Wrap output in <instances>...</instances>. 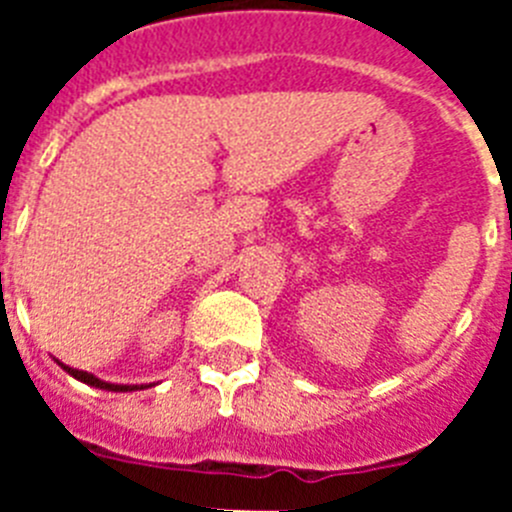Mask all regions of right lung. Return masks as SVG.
Instances as JSON below:
<instances>
[{
  "label": "right lung",
  "mask_w": 512,
  "mask_h": 512,
  "mask_svg": "<svg viewBox=\"0 0 512 512\" xmlns=\"http://www.w3.org/2000/svg\"><path fill=\"white\" fill-rule=\"evenodd\" d=\"M56 364L61 366L63 372L71 374L74 379H79V382L89 384V387H97V390H107V392H135V390H143V387H153V384H115V382H104V379L94 377V374L89 372H81V369H74V366H66L63 361L56 359Z\"/></svg>",
  "instance_id": "obj_1"
}]
</instances>
